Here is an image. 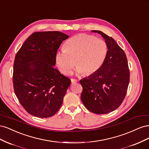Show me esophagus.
Instances as JSON below:
<instances>
[{
	"label": "esophagus",
	"instance_id": "1",
	"mask_svg": "<svg viewBox=\"0 0 149 149\" xmlns=\"http://www.w3.org/2000/svg\"><path fill=\"white\" fill-rule=\"evenodd\" d=\"M71 83H77L78 81L77 80V79H73V78H71Z\"/></svg>",
	"mask_w": 149,
	"mask_h": 149
}]
</instances>
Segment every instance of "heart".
<instances>
[{"instance_id":"obj_1","label":"heart","mask_w":149,"mask_h":149,"mask_svg":"<svg viewBox=\"0 0 149 149\" xmlns=\"http://www.w3.org/2000/svg\"><path fill=\"white\" fill-rule=\"evenodd\" d=\"M107 51L103 40L88 34H78L67 40L64 49L56 53V65L64 74H68L75 64L78 74L91 75L101 68Z\"/></svg>"}]
</instances>
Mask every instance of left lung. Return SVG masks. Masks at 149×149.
Returning a JSON list of instances; mask_svg holds the SVG:
<instances>
[{"mask_svg":"<svg viewBox=\"0 0 149 149\" xmlns=\"http://www.w3.org/2000/svg\"><path fill=\"white\" fill-rule=\"evenodd\" d=\"M107 45L106 60L95 73L80 81L83 86L81 95L83 104L94 114H106L116 110L123 102L127 93L130 72L127 57L112 37L101 31Z\"/></svg>","mask_w":149,"mask_h":149,"instance_id":"left-lung-1","label":"left lung"}]
</instances>
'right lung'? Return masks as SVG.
<instances>
[{
  "instance_id": "right-lung-1",
  "label": "right lung",
  "mask_w": 149,
  "mask_h": 149,
  "mask_svg": "<svg viewBox=\"0 0 149 149\" xmlns=\"http://www.w3.org/2000/svg\"><path fill=\"white\" fill-rule=\"evenodd\" d=\"M68 37L58 31L35 32L16 54L13 89L21 105L31 115L47 118L60 109L71 80L54 66L58 49Z\"/></svg>"
}]
</instances>
